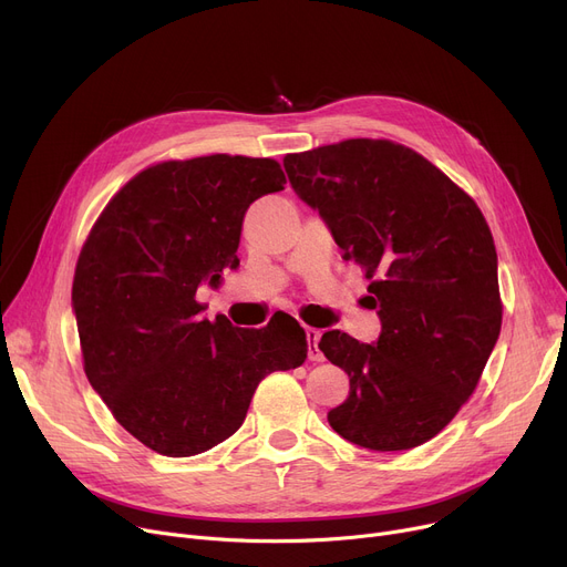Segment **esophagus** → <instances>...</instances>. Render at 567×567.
<instances>
[{"label": "esophagus", "mask_w": 567, "mask_h": 567, "mask_svg": "<svg viewBox=\"0 0 567 567\" xmlns=\"http://www.w3.org/2000/svg\"><path fill=\"white\" fill-rule=\"evenodd\" d=\"M306 336H308V355H310V361L321 363V361H323V353H321V349H319L321 331H317V329H306Z\"/></svg>", "instance_id": "34e87169"}]
</instances>
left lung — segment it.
<instances>
[{
	"mask_svg": "<svg viewBox=\"0 0 567 567\" xmlns=\"http://www.w3.org/2000/svg\"><path fill=\"white\" fill-rule=\"evenodd\" d=\"M293 193L344 259L365 268L381 336L329 331L319 349L349 377L331 427L368 451H409L471 398L501 333L498 259L475 202L411 148L347 140L285 156Z\"/></svg>",
	"mask_w": 567,
	"mask_h": 567,
	"instance_id": "obj_1",
	"label": "left lung"
}]
</instances>
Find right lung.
I'll return each instance as SVG.
<instances>
[{"instance_id": "add662e5", "label": "right lung", "mask_w": 567, "mask_h": 567, "mask_svg": "<svg viewBox=\"0 0 567 567\" xmlns=\"http://www.w3.org/2000/svg\"><path fill=\"white\" fill-rule=\"evenodd\" d=\"M271 158L204 156L140 172L96 220L73 278L84 372L116 423L165 457L214 449L244 425L259 381L308 359L296 319L208 321L197 289L238 266L248 206L285 190Z\"/></svg>"}]
</instances>
